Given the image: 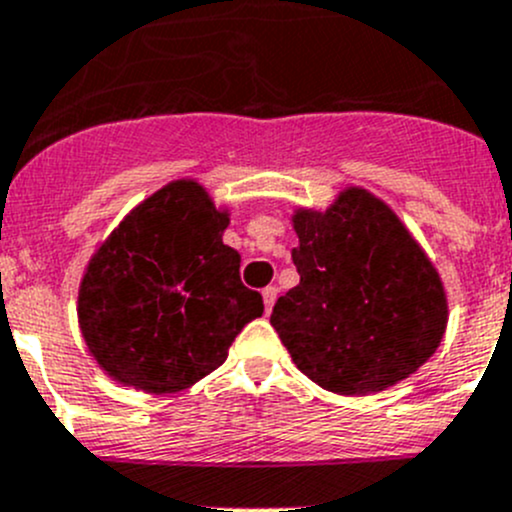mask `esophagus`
<instances>
[{"instance_id": "obj_1", "label": "esophagus", "mask_w": 512, "mask_h": 512, "mask_svg": "<svg viewBox=\"0 0 512 512\" xmlns=\"http://www.w3.org/2000/svg\"><path fill=\"white\" fill-rule=\"evenodd\" d=\"M276 296H278V288L276 286H266V288H263V306H266V313L271 311L273 303H276Z\"/></svg>"}]
</instances>
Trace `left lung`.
I'll return each mask as SVG.
<instances>
[{
	"label": "left lung",
	"mask_w": 512,
	"mask_h": 512,
	"mask_svg": "<svg viewBox=\"0 0 512 512\" xmlns=\"http://www.w3.org/2000/svg\"><path fill=\"white\" fill-rule=\"evenodd\" d=\"M301 276L271 326L318 386L366 396L423 366L443 338L445 291L421 246L383 201L348 189L326 211L293 216Z\"/></svg>",
	"instance_id": "1"
}]
</instances>
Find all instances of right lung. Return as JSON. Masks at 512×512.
Segmentation results:
<instances>
[{
    "label": "right lung",
    "mask_w": 512,
    "mask_h": 512,
    "mask_svg": "<svg viewBox=\"0 0 512 512\" xmlns=\"http://www.w3.org/2000/svg\"><path fill=\"white\" fill-rule=\"evenodd\" d=\"M226 226L196 181H174L101 244L79 291V326L111 378L146 393L184 391L261 316L239 251L221 241Z\"/></svg>",
    "instance_id": "1"
}]
</instances>
